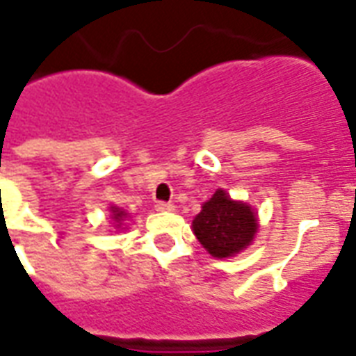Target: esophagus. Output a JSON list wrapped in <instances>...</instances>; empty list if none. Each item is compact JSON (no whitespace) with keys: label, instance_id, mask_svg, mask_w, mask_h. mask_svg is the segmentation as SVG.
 I'll list each match as a JSON object with an SVG mask.
<instances>
[{"label":"esophagus","instance_id":"obj_1","mask_svg":"<svg viewBox=\"0 0 356 356\" xmlns=\"http://www.w3.org/2000/svg\"><path fill=\"white\" fill-rule=\"evenodd\" d=\"M156 211H173L175 209V205L171 204V202H156Z\"/></svg>","mask_w":356,"mask_h":356}]
</instances>
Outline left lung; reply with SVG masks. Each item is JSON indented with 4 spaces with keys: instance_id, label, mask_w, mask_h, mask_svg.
I'll use <instances>...</instances> for the list:
<instances>
[{
    "instance_id": "1",
    "label": "left lung",
    "mask_w": 356,
    "mask_h": 356,
    "mask_svg": "<svg viewBox=\"0 0 356 356\" xmlns=\"http://www.w3.org/2000/svg\"><path fill=\"white\" fill-rule=\"evenodd\" d=\"M192 228L209 254L228 259L251 243L259 225L249 205L234 202L225 191H217L192 220Z\"/></svg>"
}]
</instances>
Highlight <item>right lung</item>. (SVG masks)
Masks as SVG:
<instances>
[{
    "label": "right lung",
    "mask_w": 356,
    "mask_h": 356,
    "mask_svg": "<svg viewBox=\"0 0 356 356\" xmlns=\"http://www.w3.org/2000/svg\"><path fill=\"white\" fill-rule=\"evenodd\" d=\"M111 211H113V218H115V220H122V217H124V211H120V209H118V207H111Z\"/></svg>",
    "instance_id": "right-lung-1"
}]
</instances>
